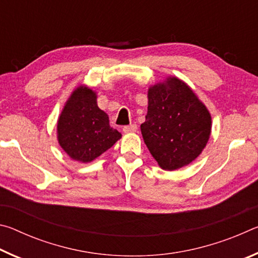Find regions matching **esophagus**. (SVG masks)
<instances>
[{
	"label": "esophagus",
	"mask_w": 258,
	"mask_h": 258,
	"mask_svg": "<svg viewBox=\"0 0 258 258\" xmlns=\"http://www.w3.org/2000/svg\"><path fill=\"white\" fill-rule=\"evenodd\" d=\"M123 131H124L125 133H134V132H137V131H138V126L135 125V124L124 126Z\"/></svg>",
	"instance_id": "obj_1"
}]
</instances>
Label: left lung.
Instances as JSON below:
<instances>
[{"label": "left lung", "mask_w": 258, "mask_h": 258, "mask_svg": "<svg viewBox=\"0 0 258 258\" xmlns=\"http://www.w3.org/2000/svg\"><path fill=\"white\" fill-rule=\"evenodd\" d=\"M211 131V113L184 82L167 77L149 87L141 132L150 154L165 171L192 163L206 147Z\"/></svg>", "instance_id": "1"}]
</instances>
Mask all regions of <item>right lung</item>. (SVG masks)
Wrapping results in <instances>:
<instances>
[{"label": "right lung", "mask_w": 258, "mask_h": 258, "mask_svg": "<svg viewBox=\"0 0 258 258\" xmlns=\"http://www.w3.org/2000/svg\"><path fill=\"white\" fill-rule=\"evenodd\" d=\"M58 141L72 159L90 163L121 138L110 127L109 117L98 107L97 93L78 86L67 100L58 119Z\"/></svg>", "instance_id": "right-lung-1"}]
</instances>
